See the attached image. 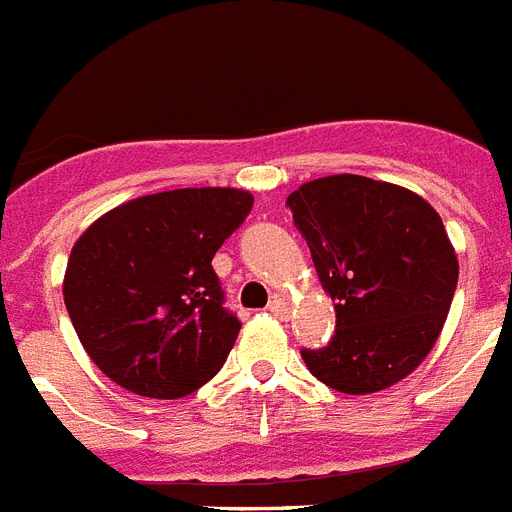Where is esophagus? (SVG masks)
<instances>
[{
    "label": "esophagus",
    "instance_id": "obj_1",
    "mask_svg": "<svg viewBox=\"0 0 512 512\" xmlns=\"http://www.w3.org/2000/svg\"><path fill=\"white\" fill-rule=\"evenodd\" d=\"M269 312L275 314V317H288V301H285V298H280V296H275L272 298V301H269Z\"/></svg>",
    "mask_w": 512,
    "mask_h": 512
}]
</instances>
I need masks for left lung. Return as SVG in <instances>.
I'll list each match as a JSON object with an SVG mask.
<instances>
[{"label": "left lung", "mask_w": 512, "mask_h": 512, "mask_svg": "<svg viewBox=\"0 0 512 512\" xmlns=\"http://www.w3.org/2000/svg\"><path fill=\"white\" fill-rule=\"evenodd\" d=\"M285 206L335 301V333L301 349L314 378L341 394H375L428 357L457 288L441 216L404 187L357 174L322 177Z\"/></svg>", "instance_id": "8db88e82"}]
</instances>
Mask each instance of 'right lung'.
I'll use <instances>...</instances> for the list:
<instances>
[{"instance_id":"right-lung-1","label":"right lung","mask_w":512,"mask_h":512,"mask_svg":"<svg viewBox=\"0 0 512 512\" xmlns=\"http://www.w3.org/2000/svg\"><path fill=\"white\" fill-rule=\"evenodd\" d=\"M251 192L187 187L129 200L76 240L63 296L81 346L110 380L179 399L222 370L240 320L211 259L251 214Z\"/></svg>"}]
</instances>
